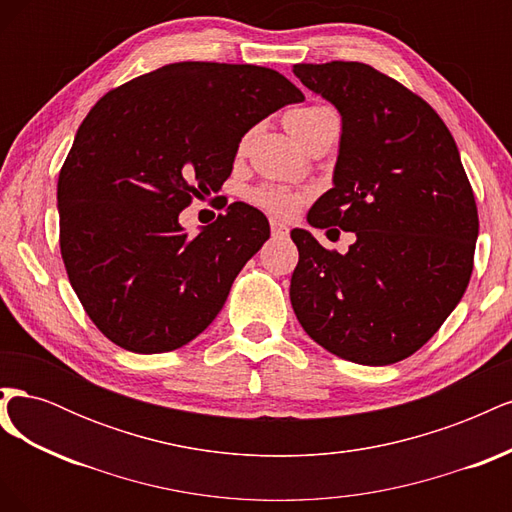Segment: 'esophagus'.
Segmentation results:
<instances>
[{
	"label": "esophagus",
	"instance_id": "34e87169",
	"mask_svg": "<svg viewBox=\"0 0 512 512\" xmlns=\"http://www.w3.org/2000/svg\"><path fill=\"white\" fill-rule=\"evenodd\" d=\"M271 232L275 237H286L288 235V226L282 224L280 220H271Z\"/></svg>",
	"mask_w": 512,
	"mask_h": 512
}]
</instances>
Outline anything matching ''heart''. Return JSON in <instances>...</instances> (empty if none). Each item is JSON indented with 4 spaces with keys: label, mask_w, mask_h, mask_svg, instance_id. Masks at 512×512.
I'll list each match as a JSON object with an SVG mask.
<instances>
[{
    "label": "heart",
    "mask_w": 512,
    "mask_h": 512,
    "mask_svg": "<svg viewBox=\"0 0 512 512\" xmlns=\"http://www.w3.org/2000/svg\"><path fill=\"white\" fill-rule=\"evenodd\" d=\"M333 115L327 106H299V108H292V111L286 115V130L297 138V141L303 145L309 134H312L324 117ZM305 194L288 188V185H275V183H265V185H258L250 192V200L260 207L265 209L273 215H280V218H290L299 211V207L305 203Z\"/></svg>",
    "instance_id": "obj_1"
}]
</instances>
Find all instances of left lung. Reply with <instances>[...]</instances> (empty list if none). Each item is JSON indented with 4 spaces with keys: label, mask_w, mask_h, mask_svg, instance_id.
<instances>
[{
    "label": "left lung",
    "mask_w": 512,
    "mask_h": 512,
    "mask_svg": "<svg viewBox=\"0 0 512 512\" xmlns=\"http://www.w3.org/2000/svg\"><path fill=\"white\" fill-rule=\"evenodd\" d=\"M292 72L342 115L333 188L307 222L356 235L339 254L312 232H290L292 309L339 359L404 361L451 316L474 267L478 211L455 138L421 96L361 61Z\"/></svg>",
    "instance_id": "8db88e82"
}]
</instances>
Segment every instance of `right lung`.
<instances>
[{"label":"right lung","instance_id":"right-lung-1","mask_svg":"<svg viewBox=\"0 0 512 512\" xmlns=\"http://www.w3.org/2000/svg\"><path fill=\"white\" fill-rule=\"evenodd\" d=\"M301 100L271 68L179 61L91 108L59 170V247L76 297L113 344L177 350L220 314L269 220L232 203L192 237L179 213L222 188L247 130Z\"/></svg>","mask_w":512,"mask_h":512}]
</instances>
